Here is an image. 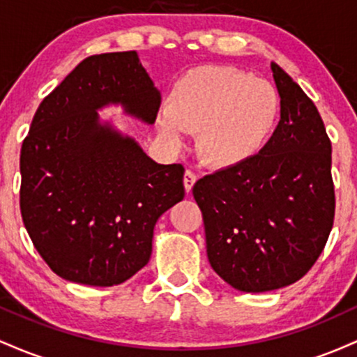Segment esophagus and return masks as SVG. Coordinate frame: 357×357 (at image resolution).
Listing matches in <instances>:
<instances>
[{
	"label": "esophagus",
	"instance_id": "esophagus-1",
	"mask_svg": "<svg viewBox=\"0 0 357 357\" xmlns=\"http://www.w3.org/2000/svg\"><path fill=\"white\" fill-rule=\"evenodd\" d=\"M183 183H184V190H186V192H190L196 183V174L192 173V171H186V173H184Z\"/></svg>",
	"mask_w": 357,
	"mask_h": 357
}]
</instances>
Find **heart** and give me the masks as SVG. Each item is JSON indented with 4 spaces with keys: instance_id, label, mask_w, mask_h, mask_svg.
Listing matches in <instances>:
<instances>
[{
    "instance_id": "heart-1",
    "label": "heart",
    "mask_w": 357,
    "mask_h": 357,
    "mask_svg": "<svg viewBox=\"0 0 357 357\" xmlns=\"http://www.w3.org/2000/svg\"><path fill=\"white\" fill-rule=\"evenodd\" d=\"M280 116V93L270 82L228 65H203L174 82L158 129L176 146L181 130L196 132V153L204 165L231 169L267 147Z\"/></svg>"
}]
</instances>
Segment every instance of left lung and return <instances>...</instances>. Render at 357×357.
Segmentation results:
<instances>
[{"mask_svg": "<svg viewBox=\"0 0 357 357\" xmlns=\"http://www.w3.org/2000/svg\"><path fill=\"white\" fill-rule=\"evenodd\" d=\"M282 116L247 165L192 186L211 268L240 292H270L302 278L334 223L331 141L314 102L272 61Z\"/></svg>", "mask_w": 357, "mask_h": 357, "instance_id": "8db88e82", "label": "left lung"}]
</instances>
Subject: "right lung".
<instances>
[{
  "instance_id": "right-lung-1",
  "label": "right lung",
  "mask_w": 357,
  "mask_h": 357,
  "mask_svg": "<svg viewBox=\"0 0 357 357\" xmlns=\"http://www.w3.org/2000/svg\"><path fill=\"white\" fill-rule=\"evenodd\" d=\"M161 93L136 52L80 61L45 97L20 155V208L56 275L112 287L146 267L155 221L184 198L181 165H158L100 110L154 124Z\"/></svg>"
}]
</instances>
